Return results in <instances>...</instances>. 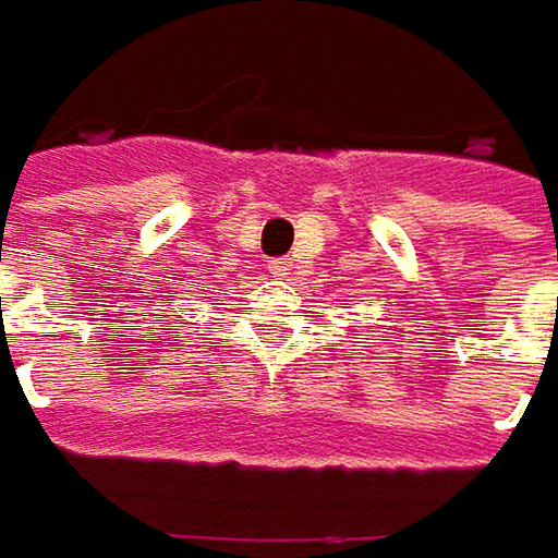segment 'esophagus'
I'll use <instances>...</instances> for the list:
<instances>
[{
	"label": "esophagus",
	"instance_id": "1",
	"mask_svg": "<svg viewBox=\"0 0 558 558\" xmlns=\"http://www.w3.org/2000/svg\"><path fill=\"white\" fill-rule=\"evenodd\" d=\"M289 269H292V260H286V257L269 260V272H272L276 279H286V276H289Z\"/></svg>",
	"mask_w": 558,
	"mask_h": 558
}]
</instances>
